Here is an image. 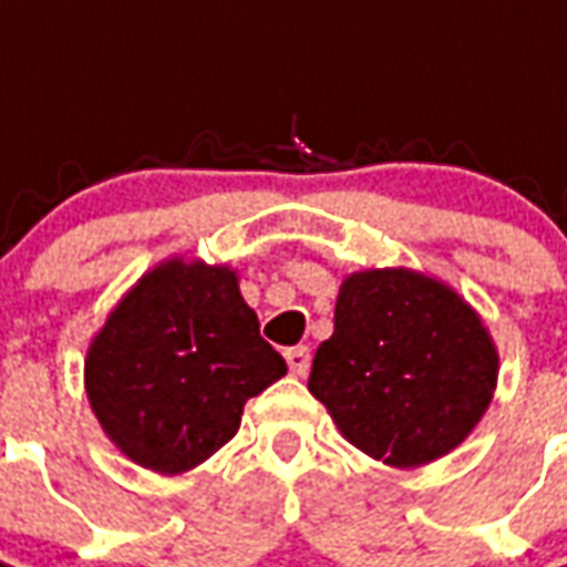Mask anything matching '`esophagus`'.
I'll use <instances>...</instances> for the list:
<instances>
[{"mask_svg":"<svg viewBox=\"0 0 567 567\" xmlns=\"http://www.w3.org/2000/svg\"><path fill=\"white\" fill-rule=\"evenodd\" d=\"M285 361H288L291 373H297V377H307L309 361H312V355H309V346H291V349H285Z\"/></svg>","mask_w":567,"mask_h":567,"instance_id":"34e87169","label":"esophagus"}]
</instances>
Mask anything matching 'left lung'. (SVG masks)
Listing matches in <instances>:
<instances>
[{
    "mask_svg": "<svg viewBox=\"0 0 567 567\" xmlns=\"http://www.w3.org/2000/svg\"><path fill=\"white\" fill-rule=\"evenodd\" d=\"M498 352L474 309L413 270L352 272L309 392L349 443L392 467L455 450L486 413Z\"/></svg>",
    "mask_w": 567,
    "mask_h": 567,
    "instance_id": "8db88e82",
    "label": "left lung"
}]
</instances>
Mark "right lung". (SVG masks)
Listing matches in <instances>:
<instances>
[{
	"mask_svg": "<svg viewBox=\"0 0 567 567\" xmlns=\"http://www.w3.org/2000/svg\"><path fill=\"white\" fill-rule=\"evenodd\" d=\"M227 267L169 260L93 337L84 380L105 434L157 474H182L234 437L248 398L285 377Z\"/></svg>",
	"mask_w": 567,
	"mask_h": 567,
	"instance_id": "obj_1",
	"label": "right lung"
}]
</instances>
